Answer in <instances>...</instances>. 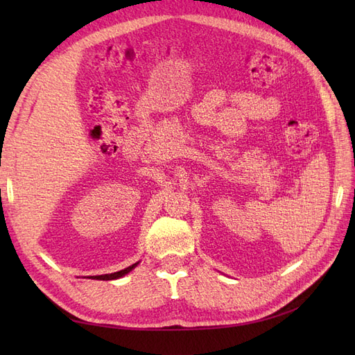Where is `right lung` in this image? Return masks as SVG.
Wrapping results in <instances>:
<instances>
[{
	"mask_svg": "<svg viewBox=\"0 0 355 355\" xmlns=\"http://www.w3.org/2000/svg\"><path fill=\"white\" fill-rule=\"evenodd\" d=\"M135 266H136V263H133V265H130V266H127V268H124V270L118 271V272L105 274V275H93V277H90V278H93V280H115V278H120V277H123V275L130 272Z\"/></svg>",
	"mask_w": 355,
	"mask_h": 355,
	"instance_id": "right-lung-1",
	"label": "right lung"
}]
</instances>
